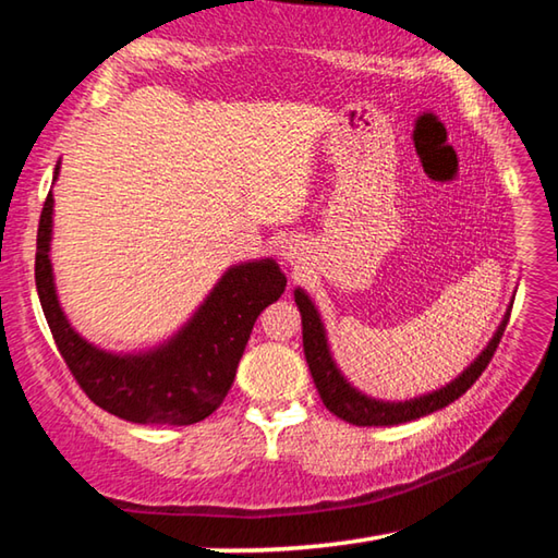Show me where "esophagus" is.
<instances>
[{
	"instance_id": "34e87169",
	"label": "esophagus",
	"mask_w": 558,
	"mask_h": 558,
	"mask_svg": "<svg viewBox=\"0 0 558 558\" xmlns=\"http://www.w3.org/2000/svg\"><path fill=\"white\" fill-rule=\"evenodd\" d=\"M280 256L282 260L290 263V266H298L302 256H305V245H302L298 239H286L280 245Z\"/></svg>"
}]
</instances>
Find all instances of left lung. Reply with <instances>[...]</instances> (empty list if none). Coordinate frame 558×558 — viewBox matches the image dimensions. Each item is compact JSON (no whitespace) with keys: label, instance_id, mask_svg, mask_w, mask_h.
<instances>
[{"label":"left lung","instance_id":"1","mask_svg":"<svg viewBox=\"0 0 558 558\" xmlns=\"http://www.w3.org/2000/svg\"><path fill=\"white\" fill-rule=\"evenodd\" d=\"M512 302H509L502 323L495 329V335L487 342V347L477 354L475 362H472L465 372L458 374L450 384L430 393L415 396V399L409 401H384L372 399V396L362 393L356 386L347 381V376L335 362L332 349H329L327 329L323 317L317 313L315 302L310 300L305 290L295 288V305L302 317V349H305V359L310 374H313V381L317 386L319 399H323V403L337 415V418L352 423V426H399V423L415 421L421 418V415L446 409L448 403L460 399V396L477 381V376L487 369L489 359H493L499 339L505 335L509 313H512Z\"/></svg>","mask_w":558,"mask_h":558}]
</instances>
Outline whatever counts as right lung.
<instances>
[{
    "mask_svg": "<svg viewBox=\"0 0 558 558\" xmlns=\"http://www.w3.org/2000/svg\"><path fill=\"white\" fill-rule=\"evenodd\" d=\"M61 162L53 169L59 179ZM53 194L36 235V290L61 356L102 411L143 426H192L223 403L251 329L288 278L272 258L235 263L172 337L140 352H110L78 335L65 317L51 266Z\"/></svg>",
    "mask_w": 558,
    "mask_h": 558,
    "instance_id": "1",
    "label": "right lung"
}]
</instances>
